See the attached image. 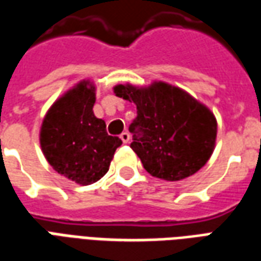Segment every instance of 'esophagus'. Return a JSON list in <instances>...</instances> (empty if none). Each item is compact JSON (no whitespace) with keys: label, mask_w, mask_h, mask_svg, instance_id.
Masks as SVG:
<instances>
[{"label":"esophagus","mask_w":261,"mask_h":261,"mask_svg":"<svg viewBox=\"0 0 261 261\" xmlns=\"http://www.w3.org/2000/svg\"><path fill=\"white\" fill-rule=\"evenodd\" d=\"M120 138H121V141L124 142V144H127V142L130 141V134H128L127 131H124V133L120 134Z\"/></svg>","instance_id":"obj_1"}]
</instances>
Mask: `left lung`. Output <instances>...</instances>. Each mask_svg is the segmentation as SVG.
Here are the masks:
<instances>
[{"instance_id": "8db88e82", "label": "left lung", "mask_w": 261, "mask_h": 261, "mask_svg": "<svg viewBox=\"0 0 261 261\" xmlns=\"http://www.w3.org/2000/svg\"><path fill=\"white\" fill-rule=\"evenodd\" d=\"M114 93L137 105L130 147L149 175L181 180L207 164L215 147L217 120L202 103L165 82L148 88L117 85Z\"/></svg>"}]
</instances>
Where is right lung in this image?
Instances as JSON below:
<instances>
[{
	"label": "right lung",
	"instance_id": "add662e5",
	"mask_svg": "<svg viewBox=\"0 0 261 261\" xmlns=\"http://www.w3.org/2000/svg\"><path fill=\"white\" fill-rule=\"evenodd\" d=\"M95 86L82 81L48 109L40 128L47 162L69 180L88 186L109 170L119 137L109 136L106 123L93 114Z\"/></svg>",
	"mask_w": 261,
	"mask_h": 261
}]
</instances>
